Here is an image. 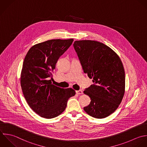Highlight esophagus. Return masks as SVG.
Wrapping results in <instances>:
<instances>
[{
  "instance_id": "esophagus-1",
  "label": "esophagus",
  "mask_w": 147,
  "mask_h": 147,
  "mask_svg": "<svg viewBox=\"0 0 147 147\" xmlns=\"http://www.w3.org/2000/svg\"><path fill=\"white\" fill-rule=\"evenodd\" d=\"M76 93L78 94H82L83 93V92L82 90H76Z\"/></svg>"
}]
</instances>
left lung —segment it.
I'll use <instances>...</instances> for the list:
<instances>
[{
  "mask_svg": "<svg viewBox=\"0 0 147 147\" xmlns=\"http://www.w3.org/2000/svg\"><path fill=\"white\" fill-rule=\"evenodd\" d=\"M82 69L93 85L85 89L90 104L84 108L90 116L103 119L113 113L125 92V71L119 55L105 44L90 40H76L73 44Z\"/></svg>",
  "mask_w": 147,
  "mask_h": 147,
  "instance_id": "left-lung-1",
  "label": "left lung"
}]
</instances>
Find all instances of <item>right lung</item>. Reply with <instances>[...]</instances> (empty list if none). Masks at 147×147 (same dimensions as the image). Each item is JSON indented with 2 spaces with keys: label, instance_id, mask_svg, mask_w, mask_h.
I'll use <instances>...</instances> for the list:
<instances>
[{
  "label": "right lung",
  "instance_id": "obj_1",
  "mask_svg": "<svg viewBox=\"0 0 147 147\" xmlns=\"http://www.w3.org/2000/svg\"><path fill=\"white\" fill-rule=\"evenodd\" d=\"M73 39H51L31 47L23 63L20 85L24 97L32 111L42 117L52 119L66 109L69 98L76 92L52 84V72L59 57Z\"/></svg>",
  "mask_w": 147,
  "mask_h": 147
}]
</instances>
